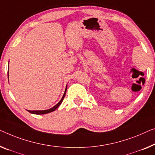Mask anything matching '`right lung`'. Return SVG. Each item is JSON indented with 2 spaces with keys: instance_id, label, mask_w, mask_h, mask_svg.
Here are the masks:
<instances>
[{
  "instance_id": "obj_1",
  "label": "right lung",
  "mask_w": 155,
  "mask_h": 155,
  "mask_svg": "<svg viewBox=\"0 0 155 155\" xmlns=\"http://www.w3.org/2000/svg\"><path fill=\"white\" fill-rule=\"evenodd\" d=\"M9 70V68H8ZM8 81H9V71H8ZM66 85V88H65V91H64V94L63 96V97H62V99L61 100H60V101L57 104H55L54 107L51 108H49V109H47V110H27L28 111L31 113V114H37V115H42V114H48V113H51V112H53L54 111V110L55 109H57L59 107V106L61 104V103L63 102V99L64 97V96H65L66 94V91H67V87H68V86Z\"/></svg>"
}]
</instances>
